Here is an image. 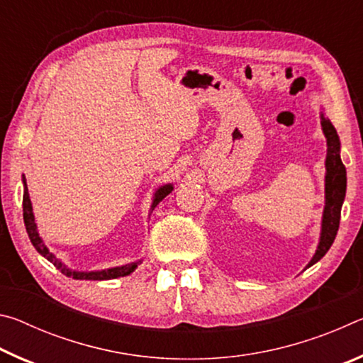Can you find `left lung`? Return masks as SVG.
I'll return each mask as SVG.
<instances>
[{
  "label": "left lung",
  "instance_id": "obj_1",
  "mask_svg": "<svg viewBox=\"0 0 363 363\" xmlns=\"http://www.w3.org/2000/svg\"><path fill=\"white\" fill-rule=\"evenodd\" d=\"M320 123L325 138H327V160H325V168H327V174H325V208L322 216V232H320V242L314 257L307 264V267L314 266L317 261L327 255L331 245L335 242V237L340 229V219H341V206L346 196V168L341 162L340 150V138L335 126L331 125L328 118H325L323 113L320 115Z\"/></svg>",
  "mask_w": 363,
  "mask_h": 363
}]
</instances>
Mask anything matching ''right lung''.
Listing matches in <instances>:
<instances>
[{"mask_svg": "<svg viewBox=\"0 0 363 363\" xmlns=\"http://www.w3.org/2000/svg\"><path fill=\"white\" fill-rule=\"evenodd\" d=\"M173 190V184H164L160 189H157L155 195H153V201L150 210H153L160 201H162L164 196L171 194ZM22 206H23V223H26V229L30 237V242L33 243V247L41 256H45L49 262H52L60 272L67 277H72L75 280H110V279H118V277H125V275H130L134 272L138 267V264L140 261L126 264V266H120V267H112V269H104V270H94V272H77V270H72L65 266L62 261H59L56 256H54L51 251L48 250V247L43 243L41 237L38 230H36V224H35V216H33V208H32V201H30V195H28V189H27V182L26 177H23V200H22Z\"/></svg>", "mask_w": 363, "mask_h": 363, "instance_id": "right-lung-1", "label": "right lung"}]
</instances>
